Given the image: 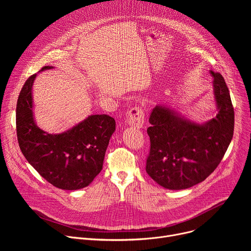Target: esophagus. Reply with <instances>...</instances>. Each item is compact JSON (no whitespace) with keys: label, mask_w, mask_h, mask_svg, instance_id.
Segmentation results:
<instances>
[{"label":"esophagus","mask_w":251,"mask_h":251,"mask_svg":"<svg viewBox=\"0 0 251 251\" xmlns=\"http://www.w3.org/2000/svg\"><path fill=\"white\" fill-rule=\"evenodd\" d=\"M127 123L131 126H134L136 128H142L143 125L145 123V115L144 112H143L142 109H140L139 107L135 106L133 108L129 110L127 113L126 117Z\"/></svg>","instance_id":"esophagus-1"}]
</instances>
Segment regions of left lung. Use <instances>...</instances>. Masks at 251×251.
Listing matches in <instances>:
<instances>
[{
  "label": "left lung",
  "instance_id": "8db88e82",
  "mask_svg": "<svg viewBox=\"0 0 251 251\" xmlns=\"http://www.w3.org/2000/svg\"><path fill=\"white\" fill-rule=\"evenodd\" d=\"M209 73L219 111L216 117L199 124L162 105L150 115L146 172L165 189L185 190L204 181L221 163L232 139L234 111L228 88L221 74Z\"/></svg>",
  "mask_w": 251,
  "mask_h": 251
}]
</instances>
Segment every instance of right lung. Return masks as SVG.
I'll list each match as a JSON object with an SVG mask.
<instances>
[{
    "label": "right lung",
    "instance_id": "add662e5",
    "mask_svg": "<svg viewBox=\"0 0 251 251\" xmlns=\"http://www.w3.org/2000/svg\"><path fill=\"white\" fill-rule=\"evenodd\" d=\"M53 68L44 66L41 71ZM37 74L27 78L17 103L20 149L26 161L52 186L75 191L87 187L101 172L105 152L115 131L109 115H90L59 134H50L34 122L31 88Z\"/></svg>",
    "mask_w": 251,
    "mask_h": 251
}]
</instances>
